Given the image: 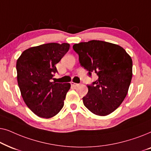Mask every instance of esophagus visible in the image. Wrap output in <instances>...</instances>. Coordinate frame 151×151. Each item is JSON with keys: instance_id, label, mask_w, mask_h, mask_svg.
I'll return each instance as SVG.
<instances>
[{"instance_id": "34e87169", "label": "esophagus", "mask_w": 151, "mask_h": 151, "mask_svg": "<svg viewBox=\"0 0 151 151\" xmlns=\"http://www.w3.org/2000/svg\"><path fill=\"white\" fill-rule=\"evenodd\" d=\"M71 85L72 86H77L79 85V84H77V83H75V82H71Z\"/></svg>"}]
</instances>
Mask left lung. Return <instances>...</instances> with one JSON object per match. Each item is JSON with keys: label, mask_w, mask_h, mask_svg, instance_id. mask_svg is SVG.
<instances>
[{"label": "left lung", "mask_w": 151, "mask_h": 151, "mask_svg": "<svg viewBox=\"0 0 151 151\" xmlns=\"http://www.w3.org/2000/svg\"><path fill=\"white\" fill-rule=\"evenodd\" d=\"M88 76L98 79L88 84L84 105L94 114L105 116L118 108L127 96L133 76V62L119 45L101 40L80 42L73 46Z\"/></svg>", "instance_id": "left-lung-1"}]
</instances>
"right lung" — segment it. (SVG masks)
Wrapping results in <instances>:
<instances>
[{
    "mask_svg": "<svg viewBox=\"0 0 151 151\" xmlns=\"http://www.w3.org/2000/svg\"><path fill=\"white\" fill-rule=\"evenodd\" d=\"M69 47L68 43L43 44L26 49L17 60V80L22 97L28 108L39 117H52L64 106L71 84L51 80L58 73L55 65Z\"/></svg>",
    "mask_w": 151,
    "mask_h": 151,
    "instance_id": "right-lung-1",
    "label": "right lung"
}]
</instances>
